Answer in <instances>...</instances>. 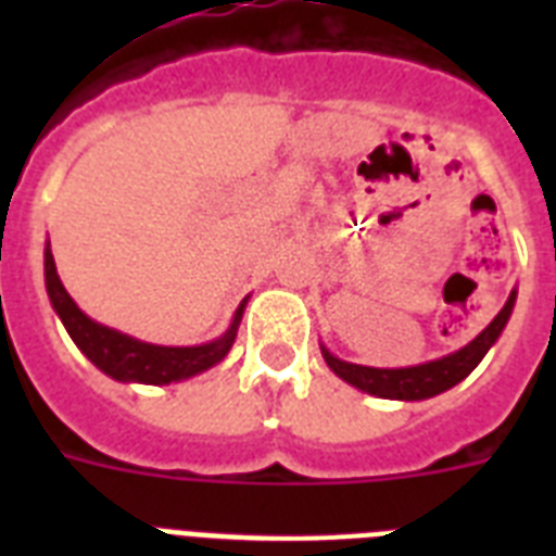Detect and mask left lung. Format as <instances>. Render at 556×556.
Returning a JSON list of instances; mask_svg holds the SVG:
<instances>
[{
  "mask_svg": "<svg viewBox=\"0 0 556 556\" xmlns=\"http://www.w3.org/2000/svg\"><path fill=\"white\" fill-rule=\"evenodd\" d=\"M514 300H517V291L508 296V303L502 308L488 329L473 340V343H467L465 349H458L453 355L441 357V361H430V364L421 366H409V369H369V366H357V364H346V361H340L331 352L323 349V357H326V364L331 366V371L343 378L352 387L364 389L369 395L378 397H397V401H421V397H432L444 392V389L456 387L458 380H465L470 371L479 366L484 355H488V349L496 343V338L505 329V323H508L510 312H514Z\"/></svg>",
  "mask_w": 556,
  "mask_h": 556,
  "instance_id": "8db88e82",
  "label": "left lung"
}]
</instances>
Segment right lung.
<instances>
[{
    "label": "right lung",
    "mask_w": 556,
    "mask_h": 556,
    "mask_svg": "<svg viewBox=\"0 0 556 556\" xmlns=\"http://www.w3.org/2000/svg\"><path fill=\"white\" fill-rule=\"evenodd\" d=\"M46 288L51 296L54 312L60 314V320L68 329L72 340L77 343L83 355L89 357L91 364L103 369L106 375L117 380H135V383H173V380H185L190 375L216 366L222 357L230 352L236 340V329L242 320L244 303L239 305V312L233 317V326L227 329L225 338L204 343V346H152V343H141V340L126 338L121 331L106 329L100 323L89 320L86 314L74 305L68 291L63 288L60 277H56V265L51 251L46 248Z\"/></svg>",
    "instance_id": "right-lung-1"
}]
</instances>
